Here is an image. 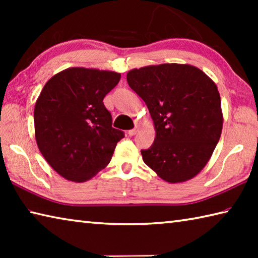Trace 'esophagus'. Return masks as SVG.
<instances>
[{
	"instance_id": "obj_1",
	"label": "esophagus",
	"mask_w": 258,
	"mask_h": 258,
	"mask_svg": "<svg viewBox=\"0 0 258 258\" xmlns=\"http://www.w3.org/2000/svg\"><path fill=\"white\" fill-rule=\"evenodd\" d=\"M138 132H139V127H135V128H132L128 131V135L130 137H133V135H135Z\"/></svg>"
}]
</instances>
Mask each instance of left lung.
Listing matches in <instances>:
<instances>
[{
	"label": "left lung",
	"mask_w": 258,
	"mask_h": 258,
	"mask_svg": "<svg viewBox=\"0 0 258 258\" xmlns=\"http://www.w3.org/2000/svg\"><path fill=\"white\" fill-rule=\"evenodd\" d=\"M126 78L155 125V142L141 151L145 164L168 183L191 180L211 159L223 127L216 84L187 63L135 68Z\"/></svg>",
	"instance_id": "1"
}]
</instances>
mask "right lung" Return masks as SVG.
<instances>
[{
  "mask_svg": "<svg viewBox=\"0 0 258 258\" xmlns=\"http://www.w3.org/2000/svg\"><path fill=\"white\" fill-rule=\"evenodd\" d=\"M119 80V73L73 67L43 87L34 109L35 139L45 160L66 180L81 183L97 175L124 138L103 104Z\"/></svg>",
  "mask_w": 258,
  "mask_h": 258,
  "instance_id": "right-lung-1",
  "label": "right lung"
}]
</instances>
